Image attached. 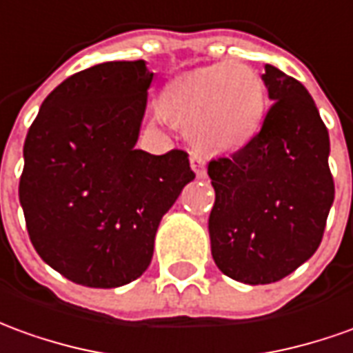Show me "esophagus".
I'll return each instance as SVG.
<instances>
[{
	"mask_svg": "<svg viewBox=\"0 0 353 353\" xmlns=\"http://www.w3.org/2000/svg\"><path fill=\"white\" fill-rule=\"evenodd\" d=\"M191 168L194 170V174L199 179H204L206 177V166H204V160H202L201 154H196V152H191Z\"/></svg>",
	"mask_w": 353,
	"mask_h": 353,
	"instance_id": "1",
	"label": "esophagus"
}]
</instances>
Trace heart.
<instances>
[{
  "label": "heart",
  "mask_w": 353,
  "mask_h": 353,
  "mask_svg": "<svg viewBox=\"0 0 353 353\" xmlns=\"http://www.w3.org/2000/svg\"><path fill=\"white\" fill-rule=\"evenodd\" d=\"M265 85L243 63H219L170 80L157 99L168 124L206 152H236L256 139L265 120Z\"/></svg>",
  "instance_id": "obj_1"
}]
</instances>
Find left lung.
<instances>
[{
    "label": "left lung",
    "instance_id": "8db88e82",
    "mask_svg": "<svg viewBox=\"0 0 353 353\" xmlns=\"http://www.w3.org/2000/svg\"><path fill=\"white\" fill-rule=\"evenodd\" d=\"M262 80L273 105L260 134L208 164L212 258L246 285L275 283L307 262L334 201L329 132L312 95L273 65Z\"/></svg>",
    "mask_w": 353,
    "mask_h": 353
}]
</instances>
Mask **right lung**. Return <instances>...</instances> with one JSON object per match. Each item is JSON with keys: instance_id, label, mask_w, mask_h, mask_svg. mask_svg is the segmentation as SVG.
Wrapping results in <instances>:
<instances>
[{"instance_id": "right-lung-1", "label": "right lung", "mask_w": 353, "mask_h": 353, "mask_svg": "<svg viewBox=\"0 0 353 353\" xmlns=\"http://www.w3.org/2000/svg\"><path fill=\"white\" fill-rule=\"evenodd\" d=\"M151 82L145 61L85 68L49 93L26 135V229L39 258L76 285L141 277L160 219L194 179L187 152L135 149Z\"/></svg>"}]
</instances>
